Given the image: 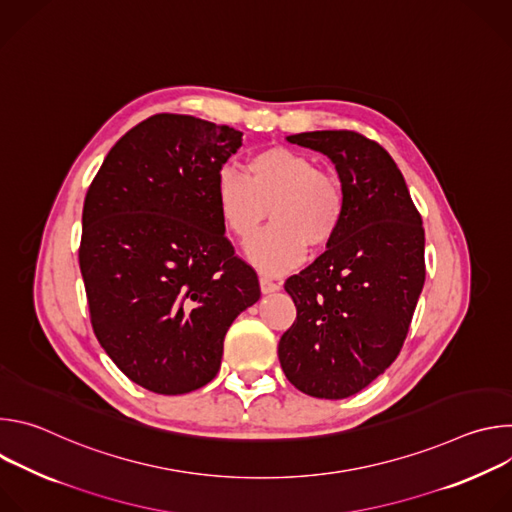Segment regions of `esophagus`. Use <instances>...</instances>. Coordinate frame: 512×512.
I'll use <instances>...</instances> for the list:
<instances>
[{
  "label": "esophagus",
  "instance_id": "34e87169",
  "mask_svg": "<svg viewBox=\"0 0 512 512\" xmlns=\"http://www.w3.org/2000/svg\"><path fill=\"white\" fill-rule=\"evenodd\" d=\"M259 285H261L263 294H273V291H279V289H281V283H279V281H273V279L267 277V275H261V277H259Z\"/></svg>",
  "mask_w": 512,
  "mask_h": 512
}]
</instances>
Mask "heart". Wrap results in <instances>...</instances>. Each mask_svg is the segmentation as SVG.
<instances>
[{
  "label": "heart",
  "instance_id": "b5f03b06",
  "mask_svg": "<svg viewBox=\"0 0 512 512\" xmlns=\"http://www.w3.org/2000/svg\"><path fill=\"white\" fill-rule=\"evenodd\" d=\"M214 202L225 229L239 241L259 229L271 206L273 225L247 245V257L269 275L300 265L308 245L326 247L344 218L338 176L318 170L312 156L283 145L253 154L247 176L231 168L218 172Z\"/></svg>",
  "mask_w": 512,
  "mask_h": 512
}]
</instances>
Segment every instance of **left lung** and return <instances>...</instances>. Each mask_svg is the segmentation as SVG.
<instances>
[{"label": "left lung", "instance_id": "left-lung-1", "mask_svg": "<svg viewBox=\"0 0 512 512\" xmlns=\"http://www.w3.org/2000/svg\"><path fill=\"white\" fill-rule=\"evenodd\" d=\"M287 141L332 160L344 218L328 249L285 281L298 316L277 354L296 389L344 399L369 387L401 352L425 281L421 214L377 141L348 129Z\"/></svg>", "mask_w": 512, "mask_h": 512}]
</instances>
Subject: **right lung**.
Instances as JSON below:
<instances>
[{
    "label": "right lung",
    "mask_w": 512,
    "mask_h": 512,
    "mask_svg": "<svg viewBox=\"0 0 512 512\" xmlns=\"http://www.w3.org/2000/svg\"><path fill=\"white\" fill-rule=\"evenodd\" d=\"M241 137L160 113L113 145L89 186L79 263L91 324L121 373L152 393L210 383L229 326L261 296L214 202Z\"/></svg>",
    "instance_id": "obj_1"
}]
</instances>
